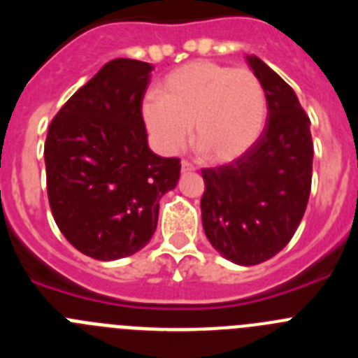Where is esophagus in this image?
Segmentation results:
<instances>
[{
	"label": "esophagus",
	"instance_id": "1",
	"mask_svg": "<svg viewBox=\"0 0 358 358\" xmlns=\"http://www.w3.org/2000/svg\"><path fill=\"white\" fill-rule=\"evenodd\" d=\"M181 170L182 172H195V170H197V166H195V164H192L189 163V161H182L181 163Z\"/></svg>",
	"mask_w": 358,
	"mask_h": 358
}]
</instances>
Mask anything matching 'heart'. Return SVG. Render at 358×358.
<instances>
[{
	"label": "heart",
	"mask_w": 358,
	"mask_h": 358,
	"mask_svg": "<svg viewBox=\"0 0 358 358\" xmlns=\"http://www.w3.org/2000/svg\"><path fill=\"white\" fill-rule=\"evenodd\" d=\"M159 98H147L141 115L157 150L172 156L195 141L210 161H233L258 141L267 120V94L251 69L195 61L169 73Z\"/></svg>",
	"instance_id": "heart-1"
}]
</instances>
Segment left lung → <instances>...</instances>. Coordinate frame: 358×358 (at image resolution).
Wrapping results in <instances>:
<instances>
[{"label":"left lung","instance_id":"8db88e82","mask_svg":"<svg viewBox=\"0 0 358 358\" xmlns=\"http://www.w3.org/2000/svg\"><path fill=\"white\" fill-rule=\"evenodd\" d=\"M267 94V123L238 159L202 169V226L224 258L256 265L285 248L312 188L310 120L294 90L262 59H248Z\"/></svg>","mask_w":358,"mask_h":358}]
</instances>
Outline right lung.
<instances>
[{"mask_svg":"<svg viewBox=\"0 0 358 358\" xmlns=\"http://www.w3.org/2000/svg\"><path fill=\"white\" fill-rule=\"evenodd\" d=\"M152 64L113 59L61 107L44 143L53 218L73 248L94 260L143 249L159 199L176 188L181 159L148 148L141 106Z\"/></svg>","mask_w":358,"mask_h":358,"instance_id":"obj_1","label":"right lung"}]
</instances>
